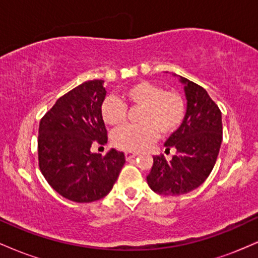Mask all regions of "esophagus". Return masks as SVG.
<instances>
[{
    "mask_svg": "<svg viewBox=\"0 0 258 258\" xmlns=\"http://www.w3.org/2000/svg\"><path fill=\"white\" fill-rule=\"evenodd\" d=\"M136 155H137V153H136V152H125V156H126L127 160L135 158Z\"/></svg>",
    "mask_w": 258,
    "mask_h": 258,
    "instance_id": "esophagus-1",
    "label": "esophagus"
}]
</instances>
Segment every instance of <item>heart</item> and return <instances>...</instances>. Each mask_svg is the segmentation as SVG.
Instances as JSON below:
<instances>
[{"label":"heart","instance_id":"obj_1","mask_svg":"<svg viewBox=\"0 0 258 258\" xmlns=\"http://www.w3.org/2000/svg\"><path fill=\"white\" fill-rule=\"evenodd\" d=\"M122 100L108 96L100 104V116L106 125L120 126L126 121L127 105L142 106L137 115L141 123L125 125L112 133V143L128 152H138L162 136H170L179 130L186 116L185 98L177 91H165L150 81H138L127 86Z\"/></svg>","mask_w":258,"mask_h":258}]
</instances>
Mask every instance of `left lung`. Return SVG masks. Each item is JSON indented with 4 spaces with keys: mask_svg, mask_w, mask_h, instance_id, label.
Masks as SVG:
<instances>
[{
    "mask_svg": "<svg viewBox=\"0 0 258 258\" xmlns=\"http://www.w3.org/2000/svg\"><path fill=\"white\" fill-rule=\"evenodd\" d=\"M184 86L186 116L183 125L165 143L166 153L176 150L167 161L162 154L153 156L148 184L155 193L182 195L194 190L211 173L222 143V115L218 105L201 86L180 78Z\"/></svg>",
    "mask_w": 258,
    "mask_h": 258,
    "instance_id": "left-lung-1",
    "label": "left lung"
}]
</instances>
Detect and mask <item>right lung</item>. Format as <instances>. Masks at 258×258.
<instances>
[{"label": "right lung", "mask_w": 258, "mask_h": 258, "mask_svg": "<svg viewBox=\"0 0 258 258\" xmlns=\"http://www.w3.org/2000/svg\"><path fill=\"white\" fill-rule=\"evenodd\" d=\"M102 80H91L61 96L38 127V166L48 184L75 203H92L111 190L125 164V154L111 149L92 154L93 143L105 144L108 132L100 116L105 98Z\"/></svg>", "instance_id": "obj_1"}]
</instances>
